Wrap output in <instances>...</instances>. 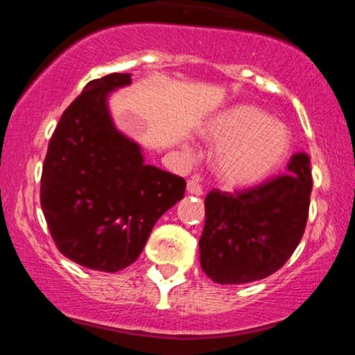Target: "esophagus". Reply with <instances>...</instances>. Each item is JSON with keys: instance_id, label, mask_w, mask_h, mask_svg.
Returning a JSON list of instances; mask_svg holds the SVG:
<instances>
[{"instance_id": "esophagus-1", "label": "esophagus", "mask_w": 355, "mask_h": 355, "mask_svg": "<svg viewBox=\"0 0 355 355\" xmlns=\"http://www.w3.org/2000/svg\"><path fill=\"white\" fill-rule=\"evenodd\" d=\"M187 191L191 195H202L203 193V189L200 185V182H198L197 177H191L189 182H187Z\"/></svg>"}]
</instances>
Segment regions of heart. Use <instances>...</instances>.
Wrapping results in <instances>:
<instances>
[{"label":"heart","mask_w":355,"mask_h":355,"mask_svg":"<svg viewBox=\"0 0 355 355\" xmlns=\"http://www.w3.org/2000/svg\"><path fill=\"white\" fill-rule=\"evenodd\" d=\"M203 135L217 145L214 168L230 185H250L285 160L292 137L282 121L254 105H237L215 115Z\"/></svg>","instance_id":"heart-1"}]
</instances>
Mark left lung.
<instances>
[{"instance_id":"1","label":"left lung","mask_w":355,"mask_h":355,"mask_svg":"<svg viewBox=\"0 0 355 355\" xmlns=\"http://www.w3.org/2000/svg\"><path fill=\"white\" fill-rule=\"evenodd\" d=\"M311 158L299 152L287 173L235 193L205 197L202 270L217 284L266 279L291 259L302 239L311 205Z\"/></svg>"}]
</instances>
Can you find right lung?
Wrapping results in <instances>:
<instances>
[{
	"label": "right lung",
	"instance_id": "1",
	"mask_svg": "<svg viewBox=\"0 0 355 355\" xmlns=\"http://www.w3.org/2000/svg\"><path fill=\"white\" fill-rule=\"evenodd\" d=\"M130 73L93 80L63 112L42 173V209L56 247L80 266L118 272L138 259L153 225L185 193V180L146 165L108 110Z\"/></svg>",
	"mask_w": 355,
	"mask_h": 355
}]
</instances>
